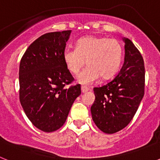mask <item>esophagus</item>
Returning <instances> with one entry per match:
<instances>
[{
	"label": "esophagus",
	"mask_w": 160,
	"mask_h": 160,
	"mask_svg": "<svg viewBox=\"0 0 160 160\" xmlns=\"http://www.w3.org/2000/svg\"><path fill=\"white\" fill-rule=\"evenodd\" d=\"M81 89H82V93L87 92V91H88V90H90V88H88V87H86V86H82Z\"/></svg>",
	"instance_id": "1"
}]
</instances>
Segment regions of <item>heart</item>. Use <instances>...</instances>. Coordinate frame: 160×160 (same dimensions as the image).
<instances>
[{
  "label": "heart",
  "instance_id": "1",
  "mask_svg": "<svg viewBox=\"0 0 160 160\" xmlns=\"http://www.w3.org/2000/svg\"><path fill=\"white\" fill-rule=\"evenodd\" d=\"M123 50L117 39L106 37L87 36L76 42L75 49L66 48L63 60L72 73L78 74L86 62L88 65L78 76L82 84H90L99 76L107 79L117 73L122 64Z\"/></svg>",
  "mask_w": 160,
  "mask_h": 160
}]
</instances>
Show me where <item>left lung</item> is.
Masks as SVG:
<instances>
[{
    "label": "left lung",
    "mask_w": 160,
    "mask_h": 160,
    "mask_svg": "<svg viewBox=\"0 0 160 160\" xmlns=\"http://www.w3.org/2000/svg\"><path fill=\"white\" fill-rule=\"evenodd\" d=\"M125 42L123 66L111 81L94 87L90 111L102 132L114 134L130 123L140 104L145 88V67L140 52L128 38Z\"/></svg>",
    "instance_id": "1"
}]
</instances>
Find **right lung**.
Here are the masks:
<instances>
[{"label": "right lung", "mask_w": 160, "mask_h": 160, "mask_svg": "<svg viewBox=\"0 0 160 160\" xmlns=\"http://www.w3.org/2000/svg\"><path fill=\"white\" fill-rule=\"evenodd\" d=\"M70 32L42 35L28 47L20 62V102L30 122L45 132L62 127L81 94L80 84L66 87L74 80L63 60Z\"/></svg>", "instance_id": "1"}]
</instances>
